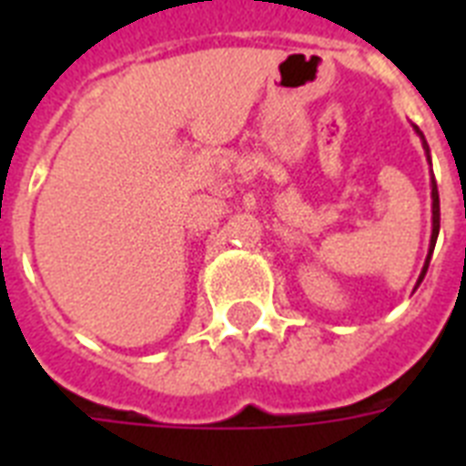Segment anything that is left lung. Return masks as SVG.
I'll use <instances>...</instances> for the list:
<instances>
[{"label": "left lung", "mask_w": 466, "mask_h": 466, "mask_svg": "<svg viewBox=\"0 0 466 466\" xmlns=\"http://www.w3.org/2000/svg\"><path fill=\"white\" fill-rule=\"evenodd\" d=\"M416 133L420 135V140H423V149H426L428 161H431V152H428V142H426V137H423V133H420L419 127H416ZM431 198H433V234H431V248H428L426 266H423V270H420L419 283H416V285H420V280H423V276H426L428 263H431V256H433L435 241H438V232H441V198H438V183H435V178H431Z\"/></svg>", "instance_id": "obj_1"}]
</instances>
